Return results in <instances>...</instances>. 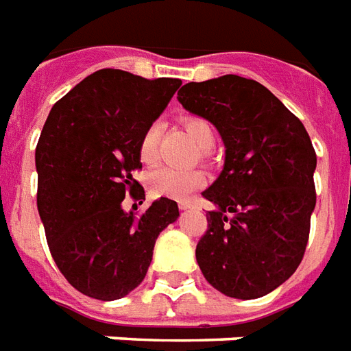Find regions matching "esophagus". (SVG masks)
Here are the masks:
<instances>
[{
  "label": "esophagus",
  "instance_id": "1",
  "mask_svg": "<svg viewBox=\"0 0 351 351\" xmlns=\"http://www.w3.org/2000/svg\"><path fill=\"white\" fill-rule=\"evenodd\" d=\"M178 208H180V210H189V208H193V202H189V200H180V202H178Z\"/></svg>",
  "mask_w": 351,
  "mask_h": 351
}]
</instances>
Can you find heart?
Segmentation results:
<instances>
[{
	"mask_svg": "<svg viewBox=\"0 0 351 351\" xmlns=\"http://www.w3.org/2000/svg\"><path fill=\"white\" fill-rule=\"evenodd\" d=\"M184 127L193 141L202 149L208 151L215 143V132L208 119L199 116L184 117ZM158 140H160V125L151 123L141 136L138 145V156L145 165H152L158 160ZM206 184V176L202 171L197 169H171L160 167L154 169L147 178V186L154 197L165 199L184 200L189 195Z\"/></svg>",
	"mask_w": 351,
	"mask_h": 351,
	"instance_id": "heart-1",
	"label": "heart"
}]
</instances>
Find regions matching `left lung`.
<instances>
[{"instance_id": "1", "label": "left lung", "mask_w": 351, "mask_h": 351, "mask_svg": "<svg viewBox=\"0 0 351 351\" xmlns=\"http://www.w3.org/2000/svg\"><path fill=\"white\" fill-rule=\"evenodd\" d=\"M178 101L213 123L226 147L221 175L202 193L217 210L206 215L197 263L226 296H265L306 252L317 204L309 134L274 93L239 75L187 82Z\"/></svg>"}]
</instances>
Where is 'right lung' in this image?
<instances>
[{
	"label": "right lung",
	"mask_w": 351,
	"mask_h": 351,
	"mask_svg": "<svg viewBox=\"0 0 351 351\" xmlns=\"http://www.w3.org/2000/svg\"><path fill=\"white\" fill-rule=\"evenodd\" d=\"M180 84L99 69L55 103L42 128L34 158L45 239L58 271L90 298L117 300L138 287L158 235L180 215L165 197L141 215L121 208L125 195L145 200L132 178L138 145Z\"/></svg>",
	"instance_id": "add662e5"
}]
</instances>
